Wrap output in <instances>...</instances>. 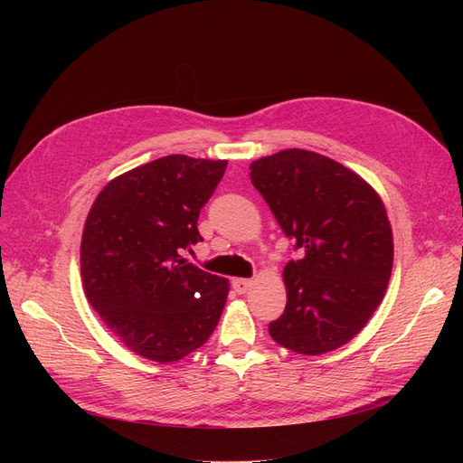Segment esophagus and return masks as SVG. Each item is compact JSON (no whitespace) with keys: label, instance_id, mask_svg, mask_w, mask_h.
<instances>
[{"label":"esophagus","instance_id":"obj_1","mask_svg":"<svg viewBox=\"0 0 463 463\" xmlns=\"http://www.w3.org/2000/svg\"><path fill=\"white\" fill-rule=\"evenodd\" d=\"M250 284H253V282H250V279H245V278H233L232 279V286L237 293H247L250 289Z\"/></svg>","mask_w":463,"mask_h":463}]
</instances>
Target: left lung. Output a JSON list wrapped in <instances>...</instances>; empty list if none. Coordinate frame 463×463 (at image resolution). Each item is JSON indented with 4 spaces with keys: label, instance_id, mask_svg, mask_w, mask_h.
I'll use <instances>...</instances> for the list:
<instances>
[{
    "label": "left lung",
    "instance_id": "left-lung-1",
    "mask_svg": "<svg viewBox=\"0 0 463 463\" xmlns=\"http://www.w3.org/2000/svg\"><path fill=\"white\" fill-rule=\"evenodd\" d=\"M282 232L303 257L284 266L286 311L272 340L301 355L342 347L384 299L394 264L386 206L365 179L318 152L288 148L249 165Z\"/></svg>",
    "mask_w": 463,
    "mask_h": 463
}]
</instances>
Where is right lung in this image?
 <instances>
[{"instance_id": "1", "label": "right lung", "mask_w": 463, "mask_h": 463, "mask_svg": "<svg viewBox=\"0 0 463 463\" xmlns=\"http://www.w3.org/2000/svg\"><path fill=\"white\" fill-rule=\"evenodd\" d=\"M228 160L170 154L125 172L94 199L80 240L82 289L133 354L174 363L214 332L230 282L181 259Z\"/></svg>"}]
</instances>
